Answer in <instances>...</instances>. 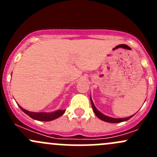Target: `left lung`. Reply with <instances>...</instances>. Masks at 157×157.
Listing matches in <instances>:
<instances>
[{
  "label": "left lung",
  "instance_id": "8db88e82",
  "mask_svg": "<svg viewBox=\"0 0 157 157\" xmlns=\"http://www.w3.org/2000/svg\"><path fill=\"white\" fill-rule=\"evenodd\" d=\"M90 101H91V104H92V107H93V112L94 113L96 114V116L99 118V119L102 120L104 121H106V122H109V123H119V122H122V121H128V119H130L131 118H132L133 115L131 116L128 117V118H112V117H109V116H106V115H103L102 113H101L95 107L94 104H93V100H92L91 97H90Z\"/></svg>",
  "mask_w": 157,
  "mask_h": 157
}]
</instances>
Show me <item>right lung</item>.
Listing matches in <instances>:
<instances>
[{
	"instance_id": "right-lung-1",
	"label": "right lung",
	"mask_w": 157,
	"mask_h": 157,
	"mask_svg": "<svg viewBox=\"0 0 157 157\" xmlns=\"http://www.w3.org/2000/svg\"><path fill=\"white\" fill-rule=\"evenodd\" d=\"M19 107L22 109L23 112H25L26 115H29L30 118L41 121H52V120L59 118L60 116H61L65 112V110H57L53 112H33L23 109L20 105H19Z\"/></svg>"
}]
</instances>
